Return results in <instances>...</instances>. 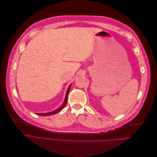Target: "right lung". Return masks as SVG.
<instances>
[{
    "label": "right lung",
    "mask_w": 157,
    "mask_h": 157,
    "mask_svg": "<svg viewBox=\"0 0 157 157\" xmlns=\"http://www.w3.org/2000/svg\"><path fill=\"white\" fill-rule=\"evenodd\" d=\"M71 88V85L69 86L68 89H67V93H66V96H65V101L63 102V103L61 105V106L60 107H59L58 109H57L56 110L50 112V113H37V115H41V116H49V115H54L56 113H58V112H59L60 111L62 110V109L64 108V107L66 105V104H67V98H68V94H69V90Z\"/></svg>",
    "instance_id": "right-lung-1"
}]
</instances>
